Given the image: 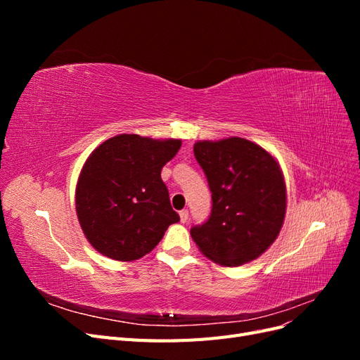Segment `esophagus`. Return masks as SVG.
Returning <instances> with one entry per match:
<instances>
[{
  "instance_id": "34e87169",
  "label": "esophagus",
  "mask_w": 360,
  "mask_h": 360,
  "mask_svg": "<svg viewBox=\"0 0 360 360\" xmlns=\"http://www.w3.org/2000/svg\"><path fill=\"white\" fill-rule=\"evenodd\" d=\"M188 219H189V212L186 209L180 210V221L184 224V222H188Z\"/></svg>"
}]
</instances>
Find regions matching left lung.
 <instances>
[{
  "mask_svg": "<svg viewBox=\"0 0 360 360\" xmlns=\"http://www.w3.org/2000/svg\"><path fill=\"white\" fill-rule=\"evenodd\" d=\"M193 155L212 192V213L191 228L193 242L214 263L237 267L275 242L287 191L275 158L245 138L198 141Z\"/></svg>",
  "mask_w": 360,
  "mask_h": 360,
  "instance_id": "8db88e82",
  "label": "left lung"
}]
</instances>
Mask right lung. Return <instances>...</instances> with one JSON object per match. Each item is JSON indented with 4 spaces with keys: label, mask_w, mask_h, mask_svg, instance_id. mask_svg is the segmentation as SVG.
<instances>
[{
    "label": "right lung",
    "mask_w": 360,
    "mask_h": 360,
    "mask_svg": "<svg viewBox=\"0 0 360 360\" xmlns=\"http://www.w3.org/2000/svg\"><path fill=\"white\" fill-rule=\"evenodd\" d=\"M180 139L117 135L97 147L76 184V213L86 240L105 257L134 261L180 221L160 179Z\"/></svg>",
    "instance_id": "add662e5"
}]
</instances>
